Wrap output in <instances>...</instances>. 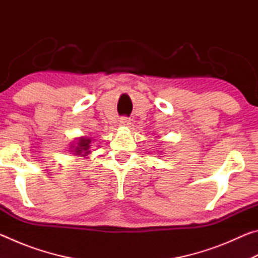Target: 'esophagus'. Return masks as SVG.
<instances>
[{
    "mask_svg": "<svg viewBox=\"0 0 258 258\" xmlns=\"http://www.w3.org/2000/svg\"><path fill=\"white\" fill-rule=\"evenodd\" d=\"M119 124L121 126H128L131 124V120L128 117H121L120 120H119Z\"/></svg>",
    "mask_w": 258,
    "mask_h": 258,
    "instance_id": "esophagus-1",
    "label": "esophagus"
}]
</instances>
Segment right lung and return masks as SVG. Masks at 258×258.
I'll use <instances>...</instances> for the list:
<instances>
[{
  "label": "right lung",
  "mask_w": 258,
  "mask_h": 258,
  "mask_svg": "<svg viewBox=\"0 0 258 258\" xmlns=\"http://www.w3.org/2000/svg\"><path fill=\"white\" fill-rule=\"evenodd\" d=\"M77 146H74L73 148L75 149L73 152H75L77 156H87L90 154V147H91V139L89 138H80L76 143Z\"/></svg>",
  "instance_id": "add662e5"
}]
</instances>
